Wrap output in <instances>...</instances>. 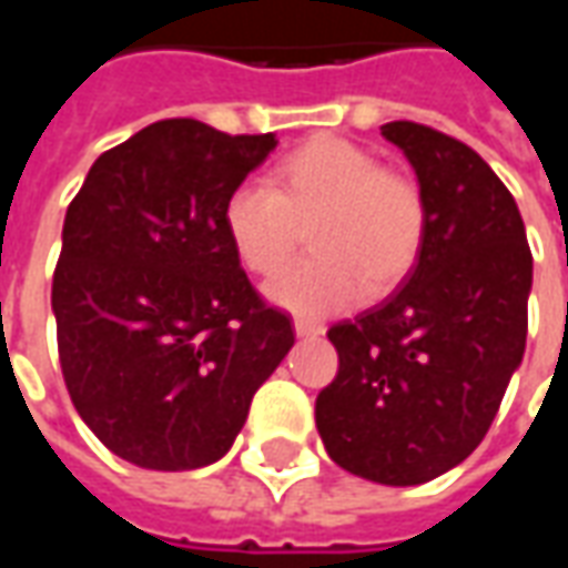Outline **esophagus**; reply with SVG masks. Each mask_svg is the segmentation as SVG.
<instances>
[{"label":"esophagus","mask_w":568,"mask_h":568,"mask_svg":"<svg viewBox=\"0 0 568 568\" xmlns=\"http://www.w3.org/2000/svg\"><path fill=\"white\" fill-rule=\"evenodd\" d=\"M295 332L297 338H316V335H323V325L311 323V320H295Z\"/></svg>","instance_id":"34e87169"}]
</instances>
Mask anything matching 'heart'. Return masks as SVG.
Wrapping results in <instances>:
<instances>
[{
  "instance_id": "b5f03b06",
  "label": "heart",
  "mask_w": 568,
  "mask_h": 568,
  "mask_svg": "<svg viewBox=\"0 0 568 568\" xmlns=\"http://www.w3.org/2000/svg\"><path fill=\"white\" fill-rule=\"evenodd\" d=\"M271 187L240 184L224 202V233L245 271L273 280L311 233L316 255L271 285L280 307L323 316L390 292L422 255L424 200L403 174L344 138H313L285 153Z\"/></svg>"
}]
</instances>
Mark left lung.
I'll return each mask as SVG.
<instances>
[{"mask_svg":"<svg viewBox=\"0 0 568 568\" xmlns=\"http://www.w3.org/2000/svg\"><path fill=\"white\" fill-rule=\"evenodd\" d=\"M381 134L418 178L422 255L387 301L328 328L338 375L316 396V430L356 477L418 486L477 449L501 406L526 351L532 252L477 150L406 119Z\"/></svg>","mask_w":568,"mask_h":568,"instance_id":"left-lung-1","label":"left lung"}]
</instances>
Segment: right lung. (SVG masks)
Segmentation results:
<instances>
[{
	"label": "right lung",
	"instance_id": "1",
	"mask_svg": "<svg viewBox=\"0 0 568 568\" xmlns=\"http://www.w3.org/2000/svg\"><path fill=\"white\" fill-rule=\"evenodd\" d=\"M276 146L162 119L101 153L63 217L51 311L73 406L146 470L224 458L295 344L224 233V202Z\"/></svg>",
	"mask_w": 568,
	"mask_h": 568
}]
</instances>
